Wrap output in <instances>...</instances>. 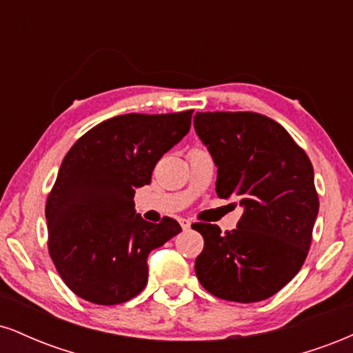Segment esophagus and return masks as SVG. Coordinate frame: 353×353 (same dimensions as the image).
I'll return each instance as SVG.
<instances>
[{
  "label": "esophagus",
  "mask_w": 353,
  "mask_h": 353,
  "mask_svg": "<svg viewBox=\"0 0 353 353\" xmlns=\"http://www.w3.org/2000/svg\"><path fill=\"white\" fill-rule=\"evenodd\" d=\"M179 224H181V228L184 229V230L190 229V222L188 221V219H179Z\"/></svg>",
  "instance_id": "1"
}]
</instances>
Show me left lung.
Here are the masks:
<instances>
[{
  "label": "left lung",
  "instance_id": "obj_1",
  "mask_svg": "<svg viewBox=\"0 0 353 353\" xmlns=\"http://www.w3.org/2000/svg\"><path fill=\"white\" fill-rule=\"evenodd\" d=\"M194 129L217 165V196L244 209L232 232L192 225L204 237L197 279L224 301H265L309 252L319 214L310 159L281 124L257 112H197Z\"/></svg>",
  "mask_w": 353,
  "mask_h": 353
}]
</instances>
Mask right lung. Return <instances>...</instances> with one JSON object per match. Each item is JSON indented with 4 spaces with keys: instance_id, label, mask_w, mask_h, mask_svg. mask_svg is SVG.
<instances>
[{
    "instance_id": "1",
    "label": "right lung",
    "mask_w": 353,
    "mask_h": 353,
    "mask_svg": "<svg viewBox=\"0 0 353 353\" xmlns=\"http://www.w3.org/2000/svg\"><path fill=\"white\" fill-rule=\"evenodd\" d=\"M192 111L111 117L76 141L46 201L48 247L64 283L84 301L116 305L148 283V255L181 232L179 222L144 221L137 188L189 132Z\"/></svg>"
}]
</instances>
